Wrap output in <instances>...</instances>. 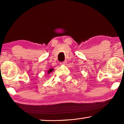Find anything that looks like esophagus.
Wrapping results in <instances>:
<instances>
[{
  "label": "esophagus",
  "mask_w": 124,
  "mask_h": 124,
  "mask_svg": "<svg viewBox=\"0 0 124 124\" xmlns=\"http://www.w3.org/2000/svg\"><path fill=\"white\" fill-rule=\"evenodd\" d=\"M66 63H67V62L66 61H64V62H61V64H62V65H65L66 64Z\"/></svg>",
  "instance_id": "1"
}]
</instances>
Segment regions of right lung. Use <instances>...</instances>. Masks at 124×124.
I'll return each mask as SVG.
<instances>
[{
	"instance_id": "obj_1",
	"label": "right lung",
	"mask_w": 124,
	"mask_h": 124,
	"mask_svg": "<svg viewBox=\"0 0 124 124\" xmlns=\"http://www.w3.org/2000/svg\"><path fill=\"white\" fill-rule=\"evenodd\" d=\"M53 70H54V68H50L49 70L47 71V73H48V74H50V73H51Z\"/></svg>"
}]
</instances>
